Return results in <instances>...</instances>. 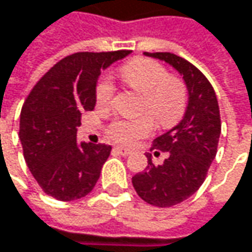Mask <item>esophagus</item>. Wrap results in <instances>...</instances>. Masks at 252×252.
Instances as JSON below:
<instances>
[{"label": "esophagus", "mask_w": 252, "mask_h": 252, "mask_svg": "<svg viewBox=\"0 0 252 252\" xmlns=\"http://www.w3.org/2000/svg\"><path fill=\"white\" fill-rule=\"evenodd\" d=\"M114 151H115V153H118V154H121V156H128V154L131 153V151H129V150H128V149H124V147H120V146H117V147L114 149Z\"/></svg>", "instance_id": "esophagus-1"}]
</instances>
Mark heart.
<instances>
[{"instance_id": "b5f03b06", "label": "heart", "mask_w": 252, "mask_h": 252, "mask_svg": "<svg viewBox=\"0 0 252 252\" xmlns=\"http://www.w3.org/2000/svg\"><path fill=\"white\" fill-rule=\"evenodd\" d=\"M120 76L129 88L143 95L141 112H149L161 126L177 124L188 108V86L179 76L169 75L167 69L156 60L137 58L126 62L120 69ZM114 96V86L108 79H102L95 91L96 103L108 106ZM154 121L150 115L137 120H115L106 132L121 144H132L150 135Z\"/></svg>"}]
</instances>
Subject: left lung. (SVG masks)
Wrapping results in <instances>:
<instances>
[{
  "mask_svg": "<svg viewBox=\"0 0 252 252\" xmlns=\"http://www.w3.org/2000/svg\"><path fill=\"white\" fill-rule=\"evenodd\" d=\"M146 55L170 63L183 75L189 91L183 120L153 141V150L167 153V158L156 166L147 154V169L132 177V186L144 202L170 208L190 197L206 179L220 135L219 105L211 82L190 62L167 52Z\"/></svg>",
  "mask_w": 252,
  "mask_h": 252,
  "instance_id": "1",
  "label": "left lung"
}]
</instances>
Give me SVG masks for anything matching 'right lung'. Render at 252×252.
Returning a JSON list of instances; mask_svg holds the SVG:
<instances>
[{"mask_svg":"<svg viewBox=\"0 0 252 252\" xmlns=\"http://www.w3.org/2000/svg\"><path fill=\"white\" fill-rule=\"evenodd\" d=\"M129 50L69 55L37 80L20 115V140L26 163L46 194L76 200L91 193L112 147L76 141L83 111L95 108L101 69Z\"/></svg>","mask_w":252,"mask_h":252,"instance_id":"add662e5","label":"right lung"}]
</instances>
